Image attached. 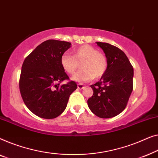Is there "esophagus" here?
<instances>
[{"label":"esophagus","mask_w":158,"mask_h":158,"mask_svg":"<svg viewBox=\"0 0 158 158\" xmlns=\"http://www.w3.org/2000/svg\"><path fill=\"white\" fill-rule=\"evenodd\" d=\"M77 87L80 89H84V87H85V86H84V85H83V84H78V85H77Z\"/></svg>","instance_id":"esophagus-1"}]
</instances>
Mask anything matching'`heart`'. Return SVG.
Here are the masks:
<instances>
[{
    "instance_id": "heart-1",
    "label": "heart",
    "mask_w": 158,
    "mask_h": 158,
    "mask_svg": "<svg viewBox=\"0 0 158 158\" xmlns=\"http://www.w3.org/2000/svg\"><path fill=\"white\" fill-rule=\"evenodd\" d=\"M60 62L62 68L68 74H74L81 63V69L77 72L73 79L77 81L86 82L94 77L100 78L108 68V61L103 53L89 45H84L74 51V54L64 53Z\"/></svg>"
}]
</instances>
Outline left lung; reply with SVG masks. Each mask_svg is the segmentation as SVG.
I'll return each mask as SVG.
<instances>
[{"instance_id": "1", "label": "left lung", "mask_w": 158, "mask_h": 158, "mask_svg": "<svg viewBox=\"0 0 158 158\" xmlns=\"http://www.w3.org/2000/svg\"><path fill=\"white\" fill-rule=\"evenodd\" d=\"M108 61L105 74L91 85L94 93L87 100L91 111L101 118L115 117L125 109L133 90L134 70L125 54L108 43L97 42Z\"/></svg>"}]
</instances>
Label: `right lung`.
Returning <instances> with one entry per match:
<instances>
[{"mask_svg":"<svg viewBox=\"0 0 158 158\" xmlns=\"http://www.w3.org/2000/svg\"><path fill=\"white\" fill-rule=\"evenodd\" d=\"M71 46L67 41L49 39L37 46L24 60L19 79L23 102L31 112L44 119H54L64 112L77 89L60 62ZM66 80L67 83L61 85Z\"/></svg>","mask_w":158,"mask_h":158,"instance_id":"right-lung-1","label":"right lung"}]
</instances>
